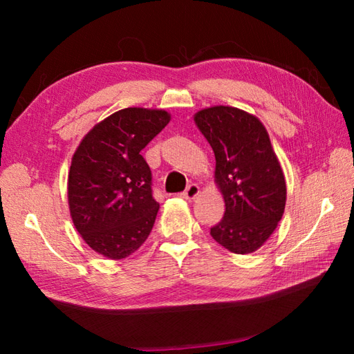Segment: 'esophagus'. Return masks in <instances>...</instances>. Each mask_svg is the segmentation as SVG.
<instances>
[{"instance_id": "obj_1", "label": "esophagus", "mask_w": 354, "mask_h": 354, "mask_svg": "<svg viewBox=\"0 0 354 354\" xmlns=\"http://www.w3.org/2000/svg\"><path fill=\"white\" fill-rule=\"evenodd\" d=\"M198 194H199V187H198L196 184H190V185L185 189V192L181 194V196H183L184 199L192 201V199L196 198Z\"/></svg>"}]
</instances>
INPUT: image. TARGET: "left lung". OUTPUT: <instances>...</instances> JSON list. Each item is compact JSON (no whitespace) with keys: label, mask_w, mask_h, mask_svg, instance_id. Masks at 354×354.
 <instances>
[{"label":"left lung","mask_w":354,"mask_h":354,"mask_svg":"<svg viewBox=\"0 0 354 354\" xmlns=\"http://www.w3.org/2000/svg\"><path fill=\"white\" fill-rule=\"evenodd\" d=\"M194 122L214 152L225 199L222 221L209 234L231 252H254L272 234L286 205L284 175L269 135L257 117L231 106L202 109Z\"/></svg>","instance_id":"1"}]
</instances>
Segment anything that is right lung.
Segmentation results:
<instances>
[{
  "label": "right lung",
  "instance_id": "1",
  "mask_svg": "<svg viewBox=\"0 0 354 354\" xmlns=\"http://www.w3.org/2000/svg\"><path fill=\"white\" fill-rule=\"evenodd\" d=\"M169 122L161 109H122L95 124L73 156L68 202L74 227L104 257L126 259L153 228L160 204L141 150Z\"/></svg>",
  "mask_w": 354,
  "mask_h": 354
}]
</instances>
